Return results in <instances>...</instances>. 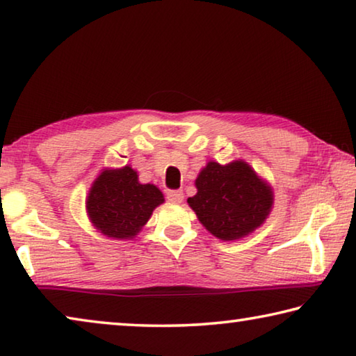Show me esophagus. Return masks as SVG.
<instances>
[{
    "label": "esophagus",
    "mask_w": 356,
    "mask_h": 356,
    "mask_svg": "<svg viewBox=\"0 0 356 356\" xmlns=\"http://www.w3.org/2000/svg\"><path fill=\"white\" fill-rule=\"evenodd\" d=\"M166 197L170 202L179 204L184 201V191L182 190H168L166 191Z\"/></svg>",
    "instance_id": "esophagus-1"
}]
</instances>
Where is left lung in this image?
Listing matches in <instances>:
<instances>
[{
	"mask_svg": "<svg viewBox=\"0 0 356 356\" xmlns=\"http://www.w3.org/2000/svg\"><path fill=\"white\" fill-rule=\"evenodd\" d=\"M188 197L202 226L221 240H238L262 225L273 206V191L243 160L220 165L209 161Z\"/></svg>",
	"mask_w": 356,
	"mask_h": 356,
	"instance_id": "8db88e82",
	"label": "left lung"
}]
</instances>
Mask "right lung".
I'll return each instance as SVG.
<instances>
[{
	"mask_svg": "<svg viewBox=\"0 0 356 356\" xmlns=\"http://www.w3.org/2000/svg\"><path fill=\"white\" fill-rule=\"evenodd\" d=\"M165 197L155 185L140 184L131 166L105 170L94 180L86 200L89 220L106 237L134 238Z\"/></svg>",
	"mask_w": 356,
	"mask_h": 356,
	"instance_id": "add662e5",
	"label": "right lung"
}]
</instances>
